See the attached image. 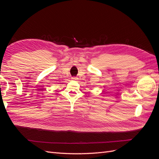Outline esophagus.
<instances>
[{
	"mask_svg": "<svg viewBox=\"0 0 159 159\" xmlns=\"http://www.w3.org/2000/svg\"><path fill=\"white\" fill-rule=\"evenodd\" d=\"M71 79L73 80H75V81H76V80H78V78H77V77H75V76H74V77H72L71 78Z\"/></svg>",
	"mask_w": 159,
	"mask_h": 159,
	"instance_id": "esophagus-1",
	"label": "esophagus"
}]
</instances>
